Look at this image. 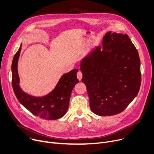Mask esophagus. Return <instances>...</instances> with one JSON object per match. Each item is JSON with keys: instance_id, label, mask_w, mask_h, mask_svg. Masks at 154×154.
Segmentation results:
<instances>
[{"instance_id": "esophagus-1", "label": "esophagus", "mask_w": 154, "mask_h": 154, "mask_svg": "<svg viewBox=\"0 0 154 154\" xmlns=\"http://www.w3.org/2000/svg\"><path fill=\"white\" fill-rule=\"evenodd\" d=\"M77 78L79 80H81L82 78V72L81 71H79L77 72Z\"/></svg>"}]
</instances>
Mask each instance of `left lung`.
Returning <instances> with one entry per match:
<instances>
[{"label":"left lung","instance_id":"1","mask_svg":"<svg viewBox=\"0 0 154 154\" xmlns=\"http://www.w3.org/2000/svg\"><path fill=\"white\" fill-rule=\"evenodd\" d=\"M80 70L91 109L98 116L120 114L139 93L140 60L127 34L107 32L102 47H96L82 60Z\"/></svg>","mask_w":154,"mask_h":154}]
</instances>
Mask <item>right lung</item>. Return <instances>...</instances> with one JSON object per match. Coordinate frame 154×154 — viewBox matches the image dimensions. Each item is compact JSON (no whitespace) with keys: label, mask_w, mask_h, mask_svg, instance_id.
I'll return each instance as SVG.
<instances>
[{"label":"right lung","mask_w":154,"mask_h":154,"mask_svg":"<svg viewBox=\"0 0 154 154\" xmlns=\"http://www.w3.org/2000/svg\"><path fill=\"white\" fill-rule=\"evenodd\" d=\"M20 47L15 54L12 63V84L16 97L24 107L35 116L46 120H55L62 117L67 111L73 88L79 82L77 77L78 69H74L63 75L49 94L42 97L31 96L24 92L19 86L17 63Z\"/></svg>","instance_id":"right-lung-1"}]
</instances>
